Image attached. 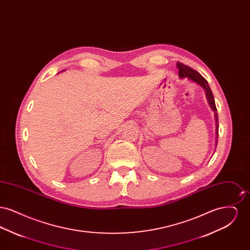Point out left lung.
Segmentation results:
<instances>
[{"instance_id": "8db88e82", "label": "left lung", "mask_w": 250, "mask_h": 250, "mask_svg": "<svg viewBox=\"0 0 250 250\" xmlns=\"http://www.w3.org/2000/svg\"><path fill=\"white\" fill-rule=\"evenodd\" d=\"M177 67L179 69V78L180 79H188L192 82L199 84L204 89L206 93V97L208 100V103L210 105L211 108L214 111V118H215V146L217 145V140H218V115L216 113V107L214 103V95L211 91V88L207 81L202 77V75L199 72L192 69L189 66L182 63V62H177Z\"/></svg>"}]
</instances>
